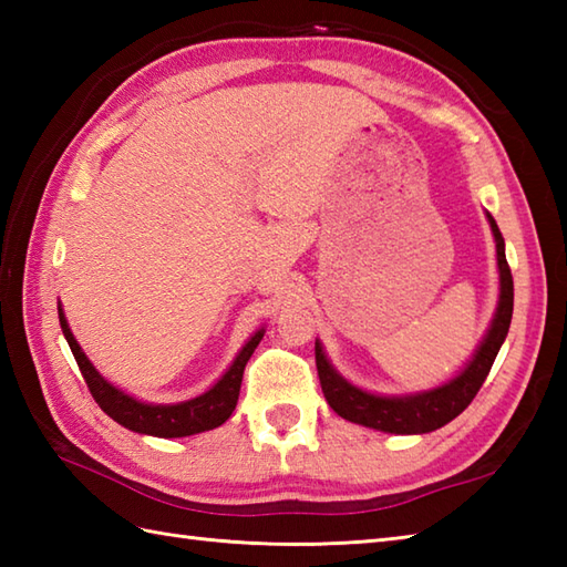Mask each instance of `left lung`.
Masks as SVG:
<instances>
[{"label": "left lung", "mask_w": 567, "mask_h": 567, "mask_svg": "<svg viewBox=\"0 0 567 567\" xmlns=\"http://www.w3.org/2000/svg\"><path fill=\"white\" fill-rule=\"evenodd\" d=\"M487 221L492 228L497 244V268H499V302L495 319H492L489 329L485 333L483 343L477 346L475 355L470 363L457 372L449 382L439 384L433 390H424L416 394H400V396H384L372 394L355 388L343 375L336 372L329 363L327 353H323L321 343L317 341V370L323 396L331 404V409L339 416L353 421V424L378 429L384 433H429L449 424L463 409L475 400V394L483 388L485 378L489 375V368L495 363L499 348L507 339L512 311H514V280L507 256H504V238L499 234L497 221L492 219L487 212Z\"/></svg>", "instance_id": "left-lung-1"}]
</instances>
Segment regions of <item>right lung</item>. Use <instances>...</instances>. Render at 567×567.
<instances>
[{"label":"right lung","mask_w":567,"mask_h":567,"mask_svg":"<svg viewBox=\"0 0 567 567\" xmlns=\"http://www.w3.org/2000/svg\"><path fill=\"white\" fill-rule=\"evenodd\" d=\"M58 319L70 351L78 360L82 378L87 382L94 402L102 406V412L106 416H112L116 424H122L128 431L146 433V436H158V439H183V436H192V433H202V431L221 426L236 409L246 363L265 333V329H258L252 333L248 343L238 351L231 368H228L207 392L195 396V400L177 402V404H148L114 388L112 382H106L100 375L97 368H94L87 360V355L82 353V348L75 341V336H72L68 319L63 315V307L60 305H58Z\"/></svg>","instance_id":"right-lung-1"}]
</instances>
